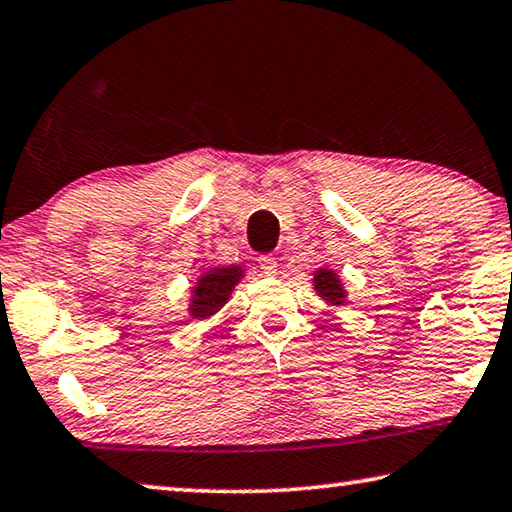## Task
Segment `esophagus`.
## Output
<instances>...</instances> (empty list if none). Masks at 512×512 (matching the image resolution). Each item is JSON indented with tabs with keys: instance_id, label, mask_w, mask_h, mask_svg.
I'll return each instance as SVG.
<instances>
[{
	"instance_id": "obj_1",
	"label": "esophagus",
	"mask_w": 512,
	"mask_h": 512,
	"mask_svg": "<svg viewBox=\"0 0 512 512\" xmlns=\"http://www.w3.org/2000/svg\"><path fill=\"white\" fill-rule=\"evenodd\" d=\"M259 268H262V271H264L266 275H275V273H277V262H275V257H271V255L259 257Z\"/></svg>"
}]
</instances>
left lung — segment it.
I'll return each instance as SVG.
<instances>
[{"instance_id":"8db88e82","label":"left lung","mask_w":512,"mask_h":512,"mask_svg":"<svg viewBox=\"0 0 512 512\" xmlns=\"http://www.w3.org/2000/svg\"><path fill=\"white\" fill-rule=\"evenodd\" d=\"M314 289L320 298L329 305H343L345 302V289L339 280V275L334 271H329V268H318L314 273Z\"/></svg>"}]
</instances>
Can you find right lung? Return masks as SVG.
Wrapping results in <instances>:
<instances>
[{
    "instance_id": "right-lung-1",
    "label": "right lung",
    "mask_w": 512,
    "mask_h": 512,
    "mask_svg": "<svg viewBox=\"0 0 512 512\" xmlns=\"http://www.w3.org/2000/svg\"><path fill=\"white\" fill-rule=\"evenodd\" d=\"M244 277L241 266H221L210 268V271L198 277L196 287L192 289V305H189V316L194 318H210L216 314L225 302H228L232 289Z\"/></svg>"
}]
</instances>
